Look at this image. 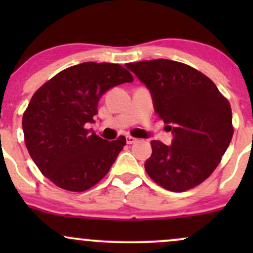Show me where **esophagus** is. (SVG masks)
I'll return each instance as SVG.
<instances>
[{
  "mask_svg": "<svg viewBox=\"0 0 253 253\" xmlns=\"http://www.w3.org/2000/svg\"><path fill=\"white\" fill-rule=\"evenodd\" d=\"M136 140H138V139L133 138V136H130V135H127V136H126V141H127V144H134Z\"/></svg>",
  "mask_w": 253,
  "mask_h": 253,
  "instance_id": "obj_1",
  "label": "esophagus"
}]
</instances>
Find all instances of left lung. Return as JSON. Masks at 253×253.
<instances>
[{"mask_svg":"<svg viewBox=\"0 0 253 253\" xmlns=\"http://www.w3.org/2000/svg\"><path fill=\"white\" fill-rule=\"evenodd\" d=\"M152 95L155 110L170 125V146L151 141L147 175L164 189L181 193L210 177L233 136L229 102L213 81L175 60L153 59L126 64Z\"/></svg>","mask_w":253,"mask_h":253,"instance_id":"left-lung-1","label":"left lung"}]
</instances>
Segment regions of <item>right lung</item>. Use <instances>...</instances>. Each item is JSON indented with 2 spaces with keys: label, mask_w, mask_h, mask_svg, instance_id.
<instances>
[{
  "label": "right lung",
  "mask_w": 253,
  "mask_h": 253,
  "mask_svg": "<svg viewBox=\"0 0 253 253\" xmlns=\"http://www.w3.org/2000/svg\"><path fill=\"white\" fill-rule=\"evenodd\" d=\"M133 82L119 64L86 62L60 71L32 96L22 118L25 144L38 169L57 187L85 191L108 173L126 138L107 141L90 133L107 90Z\"/></svg>",
  "instance_id": "right-lung-1"
}]
</instances>
